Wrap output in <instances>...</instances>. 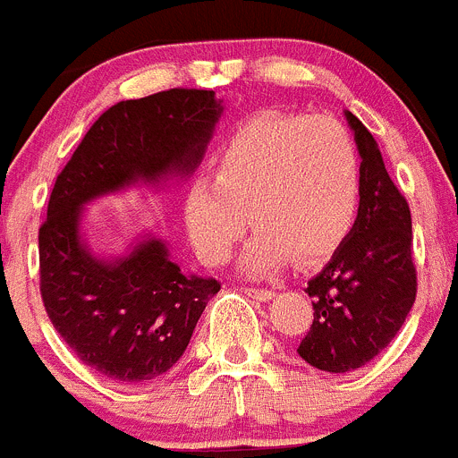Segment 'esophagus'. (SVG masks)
<instances>
[{"instance_id":"34e87169","label":"esophagus","mask_w":458,"mask_h":458,"mask_svg":"<svg viewBox=\"0 0 458 458\" xmlns=\"http://www.w3.org/2000/svg\"><path fill=\"white\" fill-rule=\"evenodd\" d=\"M243 293L250 298H255V301H262V302L271 301V298L276 296V292H271V289H259V287H246L243 289Z\"/></svg>"}]
</instances>
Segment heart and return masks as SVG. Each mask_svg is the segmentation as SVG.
<instances>
[{"instance_id": "1", "label": "heart", "mask_w": 458, "mask_h": 458, "mask_svg": "<svg viewBox=\"0 0 458 458\" xmlns=\"http://www.w3.org/2000/svg\"><path fill=\"white\" fill-rule=\"evenodd\" d=\"M361 166L352 132L330 114L267 113L243 122L215 157V178L196 176L182 215L196 253L209 267L242 255L249 276H268L293 258L335 253L357 219Z\"/></svg>"}]
</instances>
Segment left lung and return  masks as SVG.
Wrapping results in <instances>:
<instances>
[{"mask_svg":"<svg viewBox=\"0 0 458 458\" xmlns=\"http://www.w3.org/2000/svg\"><path fill=\"white\" fill-rule=\"evenodd\" d=\"M345 117L361 156L357 221L307 282L314 320L298 345L307 364L326 373H350L377 357L407 320L418 292L411 209L369 128L352 113Z\"/></svg>","mask_w":458,"mask_h":458,"instance_id":"8db88e82","label":"left lung"}]
</instances>
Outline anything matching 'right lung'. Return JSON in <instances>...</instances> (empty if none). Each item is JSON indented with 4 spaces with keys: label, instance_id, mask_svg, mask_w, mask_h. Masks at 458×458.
<instances>
[{
    "label": "right lung",
    "instance_id": "1",
    "mask_svg": "<svg viewBox=\"0 0 458 458\" xmlns=\"http://www.w3.org/2000/svg\"><path fill=\"white\" fill-rule=\"evenodd\" d=\"M212 89L171 88L119 101L89 126L51 190L38 230L40 296L76 357L117 382H147L185 352L215 277L185 276L160 239L99 259L81 242V208L138 181L191 174L221 114Z\"/></svg>",
    "mask_w": 458,
    "mask_h": 458
}]
</instances>
